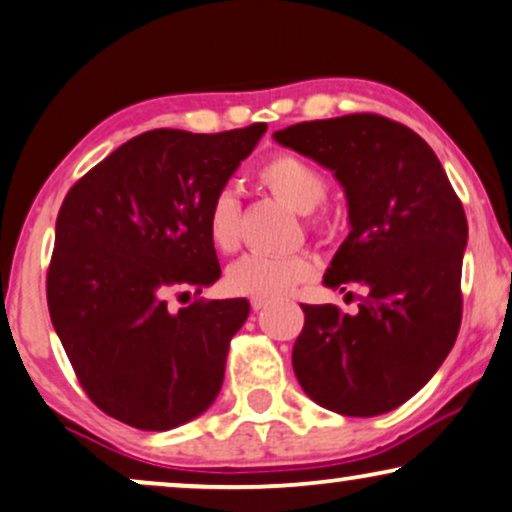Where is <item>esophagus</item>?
I'll use <instances>...</instances> for the list:
<instances>
[{"instance_id": "1", "label": "esophagus", "mask_w": 512, "mask_h": 512, "mask_svg": "<svg viewBox=\"0 0 512 512\" xmlns=\"http://www.w3.org/2000/svg\"><path fill=\"white\" fill-rule=\"evenodd\" d=\"M250 306H252V311H262V309H267L269 302H264V299H250Z\"/></svg>"}]
</instances>
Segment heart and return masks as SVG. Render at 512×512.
<instances>
[{
    "mask_svg": "<svg viewBox=\"0 0 512 512\" xmlns=\"http://www.w3.org/2000/svg\"><path fill=\"white\" fill-rule=\"evenodd\" d=\"M257 180L269 189L276 199L290 206L297 213L306 215V224L320 236H330L335 231V222L325 213L316 210L323 203L330 189L327 175L316 163L304 156L278 152L264 159L257 168ZM238 220L241 206L231 189H220L210 201L206 213V229L210 243L217 250L231 252L238 245ZM316 274V262L306 252L292 255H243L224 274V285L229 292L250 299L274 302L309 281Z\"/></svg>",
    "mask_w": 512,
    "mask_h": 512,
    "instance_id": "heart-1",
    "label": "heart"
}]
</instances>
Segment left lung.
<instances>
[{
	"mask_svg": "<svg viewBox=\"0 0 512 512\" xmlns=\"http://www.w3.org/2000/svg\"><path fill=\"white\" fill-rule=\"evenodd\" d=\"M274 138L335 170L351 231L325 285L367 288L353 316L335 304H302L297 381L344 417L391 412L433 377L459 335L468 241L459 196L428 142L381 114L302 121Z\"/></svg>",
	"mask_w": 512,
	"mask_h": 512,
	"instance_id": "obj_1",
	"label": "left lung"
}]
</instances>
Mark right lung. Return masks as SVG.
<instances>
[{
    "label": "right lung",
    "mask_w": 512,
    "mask_h": 512,
    "mask_svg": "<svg viewBox=\"0 0 512 512\" xmlns=\"http://www.w3.org/2000/svg\"><path fill=\"white\" fill-rule=\"evenodd\" d=\"M264 131L267 124L224 133L154 128L67 192L46 299L81 388L109 417L168 431L220 393L248 299L196 297L173 311L168 292H201L220 278L208 206Z\"/></svg>",
    "instance_id": "add662e5"
}]
</instances>
